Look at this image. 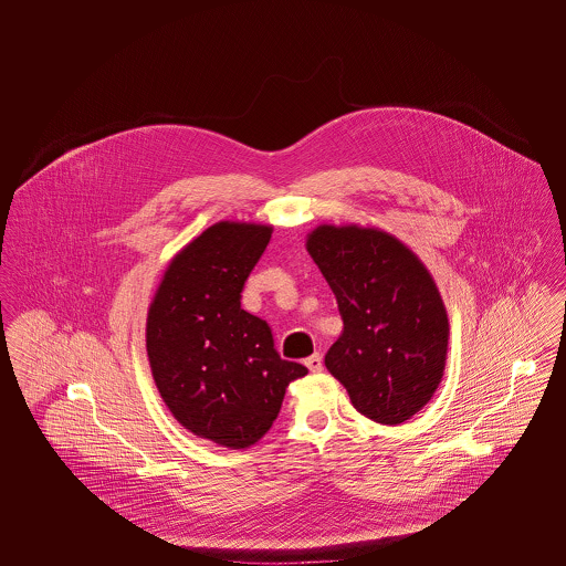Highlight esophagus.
Segmentation results:
<instances>
[{"instance_id": "1", "label": "esophagus", "mask_w": 566, "mask_h": 566, "mask_svg": "<svg viewBox=\"0 0 566 566\" xmlns=\"http://www.w3.org/2000/svg\"><path fill=\"white\" fill-rule=\"evenodd\" d=\"M305 367H307L312 374L323 371V356H321V354H312L310 358H305Z\"/></svg>"}]
</instances>
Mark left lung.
<instances>
[{
  "instance_id": "obj_1",
  "label": "left lung",
  "mask_w": 566,
  "mask_h": 566,
  "mask_svg": "<svg viewBox=\"0 0 566 566\" xmlns=\"http://www.w3.org/2000/svg\"><path fill=\"white\" fill-rule=\"evenodd\" d=\"M312 254L344 321L324 365L363 416L401 424L431 401L446 369L450 323L422 261L397 238L321 224Z\"/></svg>"
}]
</instances>
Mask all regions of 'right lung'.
Here are the masks:
<instances>
[{"label":"right lung","instance_id":"obj_1","mask_svg":"<svg viewBox=\"0 0 566 566\" xmlns=\"http://www.w3.org/2000/svg\"><path fill=\"white\" fill-rule=\"evenodd\" d=\"M271 227L216 222L169 263L146 321L155 384L197 437L242 450L270 431L286 386L307 374L280 358L270 324L242 310Z\"/></svg>","mask_w":566,"mask_h":566}]
</instances>
